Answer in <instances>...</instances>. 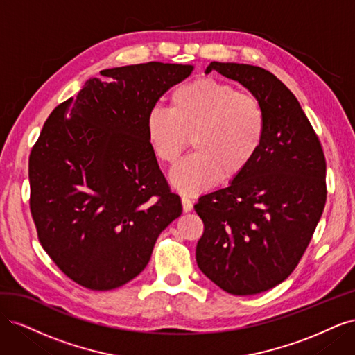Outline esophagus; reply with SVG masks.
I'll use <instances>...</instances> for the list:
<instances>
[{"instance_id":"esophagus-1","label":"esophagus","mask_w":355,"mask_h":355,"mask_svg":"<svg viewBox=\"0 0 355 355\" xmlns=\"http://www.w3.org/2000/svg\"><path fill=\"white\" fill-rule=\"evenodd\" d=\"M182 209H184L185 213L192 210V201L188 197H182Z\"/></svg>"}]
</instances>
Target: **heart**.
<instances>
[{"label": "heart", "mask_w": 355, "mask_h": 355, "mask_svg": "<svg viewBox=\"0 0 355 355\" xmlns=\"http://www.w3.org/2000/svg\"><path fill=\"white\" fill-rule=\"evenodd\" d=\"M265 130L261 102L213 78L179 85L170 94L168 111L154 108L146 115L148 142L161 163L175 164L191 137L196 153L170 175L184 194H198L222 175H241L261 151Z\"/></svg>", "instance_id": "heart-1"}]
</instances>
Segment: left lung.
I'll list each match as a JSON object with an SVG mask.
<instances>
[{
  "instance_id": "obj_1",
  "label": "left lung",
  "mask_w": 355,
  "mask_h": 355,
  "mask_svg": "<svg viewBox=\"0 0 355 355\" xmlns=\"http://www.w3.org/2000/svg\"><path fill=\"white\" fill-rule=\"evenodd\" d=\"M261 102L266 130L252 164L231 185L198 198L204 223L196 259L225 292L249 296L284 282L297 266L324 210L326 158L295 94L274 73L211 62Z\"/></svg>"
}]
</instances>
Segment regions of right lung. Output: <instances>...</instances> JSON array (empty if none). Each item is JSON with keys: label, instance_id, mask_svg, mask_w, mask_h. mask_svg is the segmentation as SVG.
<instances>
[{"label": "right lung", "instance_id": "1", "mask_svg": "<svg viewBox=\"0 0 355 355\" xmlns=\"http://www.w3.org/2000/svg\"><path fill=\"white\" fill-rule=\"evenodd\" d=\"M194 67L148 62L90 78L56 106L29 155V207L59 270L90 290L141 274L182 213L146 136V115Z\"/></svg>", "mask_w": 355, "mask_h": 355}]
</instances>
